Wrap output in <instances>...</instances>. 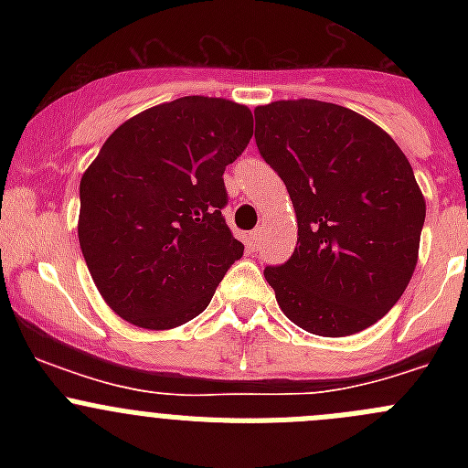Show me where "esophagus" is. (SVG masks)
<instances>
[{
    "label": "esophagus",
    "mask_w": 468,
    "mask_h": 468,
    "mask_svg": "<svg viewBox=\"0 0 468 468\" xmlns=\"http://www.w3.org/2000/svg\"><path fill=\"white\" fill-rule=\"evenodd\" d=\"M258 239H261V230H251V233H249V247L256 249L258 247Z\"/></svg>",
    "instance_id": "1"
}]
</instances>
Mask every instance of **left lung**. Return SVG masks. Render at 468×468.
Here are the masks:
<instances>
[{
    "mask_svg": "<svg viewBox=\"0 0 468 468\" xmlns=\"http://www.w3.org/2000/svg\"><path fill=\"white\" fill-rule=\"evenodd\" d=\"M256 144L282 178L299 238L264 267L287 319L346 337L385 317L419 258L426 201L399 144L360 112L317 99L258 106Z\"/></svg>",
    "mask_w": 468,
    "mask_h": 468,
    "instance_id": "8db88e82",
    "label": "left lung"
}]
</instances>
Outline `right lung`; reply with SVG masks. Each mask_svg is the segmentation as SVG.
Masks as SVG:
<instances>
[{
	"instance_id": "1",
	"label": "right lung",
	"mask_w": 468,
	"mask_h": 468,
	"mask_svg": "<svg viewBox=\"0 0 468 468\" xmlns=\"http://www.w3.org/2000/svg\"><path fill=\"white\" fill-rule=\"evenodd\" d=\"M251 111L217 97L146 108L112 131L81 178L79 242L103 301L129 324L190 322L244 253L226 226V165Z\"/></svg>"
}]
</instances>
